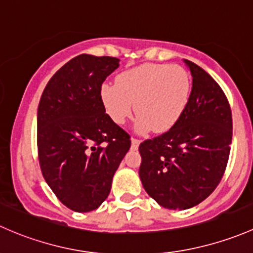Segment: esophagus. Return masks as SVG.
Listing matches in <instances>:
<instances>
[{
	"mask_svg": "<svg viewBox=\"0 0 253 253\" xmlns=\"http://www.w3.org/2000/svg\"><path fill=\"white\" fill-rule=\"evenodd\" d=\"M140 145V140L135 139V137H131V150H137Z\"/></svg>",
	"mask_w": 253,
	"mask_h": 253,
	"instance_id": "esophagus-1",
	"label": "esophagus"
}]
</instances>
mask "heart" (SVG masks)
I'll return each mask as SVG.
<instances>
[{
    "label": "heart",
    "instance_id": "1",
    "mask_svg": "<svg viewBox=\"0 0 253 253\" xmlns=\"http://www.w3.org/2000/svg\"><path fill=\"white\" fill-rule=\"evenodd\" d=\"M190 91L191 80L183 67L148 63L124 70L117 84L105 83L100 96L114 123L124 124L136 108L140 132H165L184 114Z\"/></svg>",
    "mask_w": 253,
    "mask_h": 253
}]
</instances>
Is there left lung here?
Here are the masks:
<instances>
[{"instance_id": "left-lung-1", "label": "left lung", "mask_w": 253, "mask_h": 253, "mask_svg": "<svg viewBox=\"0 0 253 253\" xmlns=\"http://www.w3.org/2000/svg\"><path fill=\"white\" fill-rule=\"evenodd\" d=\"M184 62L192 77L184 114L165 134L139 146L144 189L168 210L191 208L214 191L228 165L233 139L225 93L201 67Z\"/></svg>"}]
</instances>
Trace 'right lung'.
I'll return each mask as SVG.
<instances>
[{
  "label": "right lung",
  "mask_w": 253,
  "mask_h": 253,
  "mask_svg": "<svg viewBox=\"0 0 253 253\" xmlns=\"http://www.w3.org/2000/svg\"><path fill=\"white\" fill-rule=\"evenodd\" d=\"M119 67L114 57L79 54L46 85L38 108V152L46 183L75 212L98 208L130 148V136L101 101L103 82Z\"/></svg>",
  "instance_id": "add662e5"
}]
</instances>
